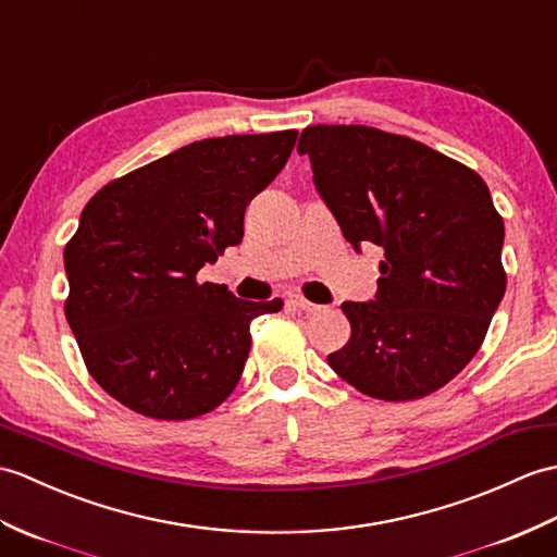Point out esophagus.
Segmentation results:
<instances>
[{"mask_svg":"<svg viewBox=\"0 0 557 557\" xmlns=\"http://www.w3.org/2000/svg\"><path fill=\"white\" fill-rule=\"evenodd\" d=\"M294 308H299L301 313H308V315H313V313H320V310H325V306H318V304H310L308 299H304L301 294H292L289 299H287Z\"/></svg>","mask_w":557,"mask_h":557,"instance_id":"esophagus-1","label":"esophagus"}]
</instances>
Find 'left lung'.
<instances>
[{"mask_svg":"<svg viewBox=\"0 0 557 557\" xmlns=\"http://www.w3.org/2000/svg\"><path fill=\"white\" fill-rule=\"evenodd\" d=\"M346 242L377 244L374 301L342 304L351 337L327 356L360 394L416 400L470 363L506 294L503 218L472 168L368 125L299 137Z\"/></svg>","mask_w":557,"mask_h":557,"instance_id":"8db88e82","label":"left lung"}]
</instances>
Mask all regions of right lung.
<instances>
[{"label":"right lung","instance_id":"1","mask_svg":"<svg viewBox=\"0 0 557 557\" xmlns=\"http://www.w3.org/2000/svg\"><path fill=\"white\" fill-rule=\"evenodd\" d=\"M296 131L211 137L103 185L63 249L66 320L87 372L139 416L191 420L235 392L251 320L282 299L242 301L199 282L244 237V213L287 163Z\"/></svg>","mask_w":557,"mask_h":557}]
</instances>
